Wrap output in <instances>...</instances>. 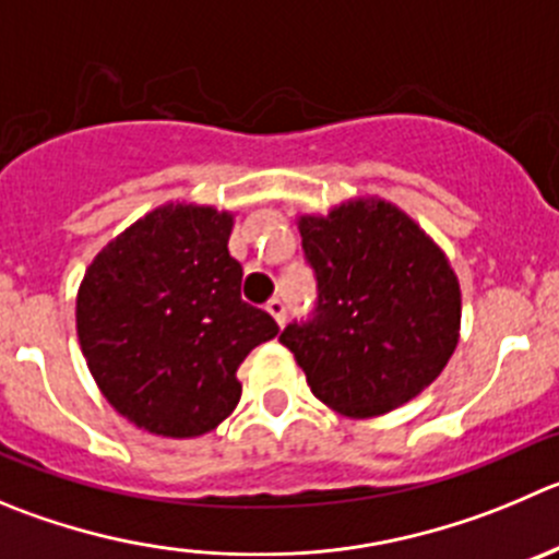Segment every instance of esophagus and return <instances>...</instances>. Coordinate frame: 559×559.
I'll list each match as a JSON object with an SVG mask.
<instances>
[{"label": "esophagus", "mask_w": 559, "mask_h": 559, "mask_svg": "<svg viewBox=\"0 0 559 559\" xmlns=\"http://www.w3.org/2000/svg\"><path fill=\"white\" fill-rule=\"evenodd\" d=\"M265 310H269L271 318H274V321L280 323V326H283V323H285V305H283V299H271L269 305H265Z\"/></svg>", "instance_id": "esophagus-1"}]
</instances>
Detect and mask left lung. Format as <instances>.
I'll use <instances>...</instances> for the list:
<instances>
[{
  "label": "left lung",
  "instance_id": "1",
  "mask_svg": "<svg viewBox=\"0 0 559 559\" xmlns=\"http://www.w3.org/2000/svg\"><path fill=\"white\" fill-rule=\"evenodd\" d=\"M299 233L318 307L280 343L312 395L345 417H379L417 397L459 345L461 288L448 254L379 197L299 216Z\"/></svg>",
  "mask_w": 559,
  "mask_h": 559
}]
</instances>
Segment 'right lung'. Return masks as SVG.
I'll return each mask as SVG.
<instances>
[{
	"mask_svg": "<svg viewBox=\"0 0 559 559\" xmlns=\"http://www.w3.org/2000/svg\"><path fill=\"white\" fill-rule=\"evenodd\" d=\"M230 211L167 203L111 238L79 285L76 334L106 401L169 439L214 430L241 401L238 368L276 337L241 299Z\"/></svg>",
	"mask_w": 559,
	"mask_h": 559,
	"instance_id": "obj_1",
	"label": "right lung"
}]
</instances>
